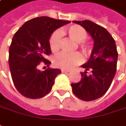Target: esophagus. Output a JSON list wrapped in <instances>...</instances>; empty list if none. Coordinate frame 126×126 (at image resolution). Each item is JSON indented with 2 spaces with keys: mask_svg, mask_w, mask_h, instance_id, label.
I'll return each instance as SVG.
<instances>
[{
  "mask_svg": "<svg viewBox=\"0 0 126 126\" xmlns=\"http://www.w3.org/2000/svg\"><path fill=\"white\" fill-rule=\"evenodd\" d=\"M61 72H62V73H65V72H70V70H65V69H62V70H61Z\"/></svg>",
  "mask_w": 126,
  "mask_h": 126,
  "instance_id": "esophagus-1",
  "label": "esophagus"
}]
</instances>
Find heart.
Returning a JSON list of instances; mask_svg holds the SVG:
<instances>
[{
  "label": "heart",
  "mask_w": 126,
  "mask_h": 126,
  "mask_svg": "<svg viewBox=\"0 0 126 126\" xmlns=\"http://www.w3.org/2000/svg\"><path fill=\"white\" fill-rule=\"evenodd\" d=\"M61 34H66L69 38L74 41L79 43V47L84 55H88L91 52L90 45L83 42L88 38V33L83 27L78 25H73L65 30H56L49 38V47L53 52L59 50L61 41ZM82 57L79 52L72 54L60 53L54 58V63L56 66L64 69H70L81 62Z\"/></svg>",
  "instance_id": "obj_1"
}]
</instances>
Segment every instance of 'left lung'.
Here are the masks:
<instances>
[{
    "mask_svg": "<svg viewBox=\"0 0 126 126\" xmlns=\"http://www.w3.org/2000/svg\"><path fill=\"white\" fill-rule=\"evenodd\" d=\"M88 32L94 40V47L90 59L81 67L85 69L81 72V79L72 83L74 95L83 101H89L104 95L110 87L117 71L118 52L115 41L104 27L88 20L77 21ZM92 73L88 75L87 71Z\"/></svg>",
    "mask_w": 126,
    "mask_h": 126,
    "instance_id": "obj_1",
    "label": "left lung"
}]
</instances>
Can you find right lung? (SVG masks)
Here are the masks:
<instances>
[{
    "label": "right lung",
    "mask_w": 126,
    "mask_h": 126,
    "mask_svg": "<svg viewBox=\"0 0 126 126\" xmlns=\"http://www.w3.org/2000/svg\"><path fill=\"white\" fill-rule=\"evenodd\" d=\"M70 23L37 17L25 22L15 33L9 49V70L14 86L23 96L40 99L51 91L61 71L49 67L40 71L38 65L41 62L47 67L50 65L45 58L52 53L49 38L54 31Z\"/></svg>",
    "instance_id": "add662e5"
}]
</instances>
